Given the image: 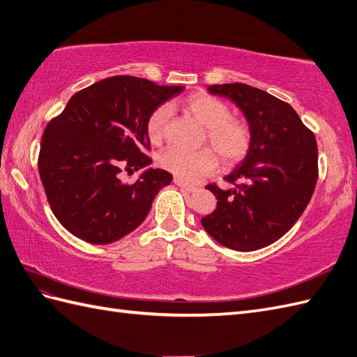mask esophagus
Instances as JSON below:
<instances>
[{"label": "esophagus", "mask_w": 357, "mask_h": 357, "mask_svg": "<svg viewBox=\"0 0 357 357\" xmlns=\"http://www.w3.org/2000/svg\"><path fill=\"white\" fill-rule=\"evenodd\" d=\"M174 183H176L177 186H180L181 189L188 190V192H194V190H197V186H194V185H189V183H186V181H183L181 178H178V177L174 178Z\"/></svg>", "instance_id": "1"}]
</instances>
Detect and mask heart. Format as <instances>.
Segmentation results:
<instances>
[{"label": "heart", "mask_w": 357, "mask_h": 357, "mask_svg": "<svg viewBox=\"0 0 357 357\" xmlns=\"http://www.w3.org/2000/svg\"><path fill=\"white\" fill-rule=\"evenodd\" d=\"M183 107L198 123L206 127L204 144L211 149L197 151H185L180 149H167L162 151L158 162L163 169L172 172L181 180L195 181L212 174L218 168L219 155L225 168H233L247 159L253 149V128L242 118L231 116L229 102L206 92H197L183 100ZM169 107H155L149 119L145 130L153 145H160L168 135Z\"/></svg>", "instance_id": "obj_1"}]
</instances>
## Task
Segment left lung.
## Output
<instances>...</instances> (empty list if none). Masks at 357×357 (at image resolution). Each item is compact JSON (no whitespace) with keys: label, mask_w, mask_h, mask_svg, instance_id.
<instances>
[{"label":"left lung","mask_w":357,"mask_h":357,"mask_svg":"<svg viewBox=\"0 0 357 357\" xmlns=\"http://www.w3.org/2000/svg\"><path fill=\"white\" fill-rule=\"evenodd\" d=\"M213 95L234 101L253 128V149L224 180L206 189L218 199L202 218L204 230L236 251L264 248L280 239L307 207L318 180V145L288 102L244 83L213 84Z\"/></svg>","instance_id":"8db88e82"}]
</instances>
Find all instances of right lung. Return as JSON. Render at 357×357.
Instances as JSON below:
<instances>
[{
    "label": "right lung",
    "mask_w": 357,
    "mask_h": 357,
    "mask_svg": "<svg viewBox=\"0 0 357 357\" xmlns=\"http://www.w3.org/2000/svg\"><path fill=\"white\" fill-rule=\"evenodd\" d=\"M183 86L115 75L74 93L42 135L38 168L51 211L63 227L91 244H112L149 215L172 176L146 169L135 183L121 172L151 163L145 124Z\"/></svg>",
    "instance_id": "obj_1"
}]
</instances>
